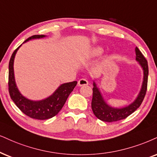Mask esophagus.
Returning a JSON list of instances; mask_svg holds the SVG:
<instances>
[{
	"label": "esophagus",
	"instance_id": "esophagus-1",
	"mask_svg": "<svg viewBox=\"0 0 157 157\" xmlns=\"http://www.w3.org/2000/svg\"><path fill=\"white\" fill-rule=\"evenodd\" d=\"M78 84L79 86H86V85L89 84V82L85 78H82L78 82Z\"/></svg>",
	"mask_w": 157,
	"mask_h": 157
}]
</instances>
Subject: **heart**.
Returning <instances> with one entry per match:
<instances>
[{
  "label": "heart",
  "instance_id": "b5f03b06",
  "mask_svg": "<svg viewBox=\"0 0 157 157\" xmlns=\"http://www.w3.org/2000/svg\"><path fill=\"white\" fill-rule=\"evenodd\" d=\"M103 48L100 46H96L94 47L91 49L90 51L88 52L87 57L89 58H94V57H99L103 53Z\"/></svg>",
  "mask_w": 157,
  "mask_h": 157
}]
</instances>
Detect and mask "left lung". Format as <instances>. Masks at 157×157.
<instances>
[{
	"mask_svg": "<svg viewBox=\"0 0 157 157\" xmlns=\"http://www.w3.org/2000/svg\"><path fill=\"white\" fill-rule=\"evenodd\" d=\"M135 55H136L135 59L143 70L144 77H143V82L140 92L132 102H131L128 105L124 106L121 108L112 107L108 105L104 99L101 91L98 87L95 80L93 81V89H92L93 96H92V109L95 117L102 121L113 122V121H117L125 119L140 107L144 99V97L146 93L147 83H148V63L138 47H135Z\"/></svg>",
	"mask_w": 157,
	"mask_h": 157,
	"instance_id": "8db88e82",
	"label": "left lung"
}]
</instances>
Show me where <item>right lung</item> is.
<instances>
[{
    "label": "right lung",
    "mask_w": 157,
    "mask_h": 157,
    "mask_svg": "<svg viewBox=\"0 0 157 157\" xmlns=\"http://www.w3.org/2000/svg\"><path fill=\"white\" fill-rule=\"evenodd\" d=\"M45 35H35L23 42L26 43L30 40L40 39L46 37ZM21 44L13 52L9 65V91L11 100L25 114L30 118L39 120L48 119L54 117L59 113L65 102L76 86L77 82L64 83L58 86L57 90L47 98L39 100L28 99L19 92L16 84L13 71V62L16 54Z\"/></svg>",
    "instance_id": "obj_1"
}]
</instances>
